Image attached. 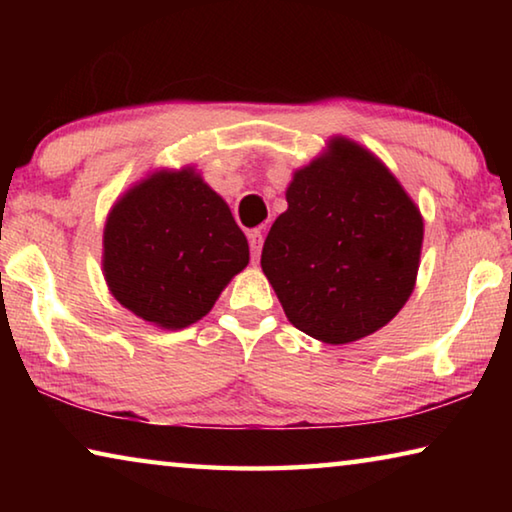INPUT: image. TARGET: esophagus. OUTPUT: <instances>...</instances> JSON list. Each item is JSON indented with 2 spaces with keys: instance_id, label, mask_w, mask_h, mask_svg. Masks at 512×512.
Wrapping results in <instances>:
<instances>
[{
  "instance_id": "esophagus-1",
  "label": "esophagus",
  "mask_w": 512,
  "mask_h": 512,
  "mask_svg": "<svg viewBox=\"0 0 512 512\" xmlns=\"http://www.w3.org/2000/svg\"><path fill=\"white\" fill-rule=\"evenodd\" d=\"M262 244H264L262 230H250L248 232V246H250V259H253V264L259 262V255H262Z\"/></svg>"
}]
</instances>
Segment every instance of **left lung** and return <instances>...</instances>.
I'll return each mask as SVG.
<instances>
[{
    "label": "left lung",
    "mask_w": 512,
    "mask_h": 512,
    "mask_svg": "<svg viewBox=\"0 0 512 512\" xmlns=\"http://www.w3.org/2000/svg\"><path fill=\"white\" fill-rule=\"evenodd\" d=\"M287 203L264 241L262 268L291 325L341 345L393 320L422 248V216L393 173L336 137L293 176Z\"/></svg>",
    "instance_id": "1"
}]
</instances>
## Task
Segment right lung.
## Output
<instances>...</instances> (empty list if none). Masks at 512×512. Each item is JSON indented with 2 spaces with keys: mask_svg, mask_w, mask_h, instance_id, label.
I'll list each match as a JSON object with an SVG mask.
<instances>
[{
  "mask_svg": "<svg viewBox=\"0 0 512 512\" xmlns=\"http://www.w3.org/2000/svg\"><path fill=\"white\" fill-rule=\"evenodd\" d=\"M248 264L230 207L192 169L153 173L103 230V273L121 305L164 329L201 320Z\"/></svg>",
  "mask_w": 512,
  "mask_h": 512,
  "instance_id": "obj_1",
  "label": "right lung"
}]
</instances>
